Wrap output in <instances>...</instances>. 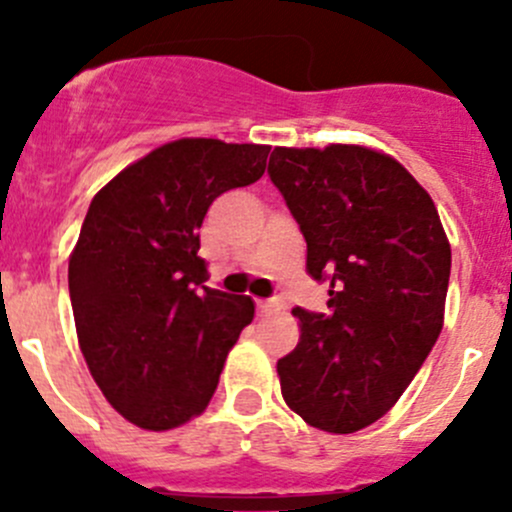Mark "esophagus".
<instances>
[{
    "label": "esophagus",
    "instance_id": "1",
    "mask_svg": "<svg viewBox=\"0 0 512 512\" xmlns=\"http://www.w3.org/2000/svg\"><path fill=\"white\" fill-rule=\"evenodd\" d=\"M277 307H280V304H277L275 299H260V302H257V314H260V317H267V314L277 312Z\"/></svg>",
    "mask_w": 512,
    "mask_h": 512
}]
</instances>
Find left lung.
I'll return each instance as SVG.
<instances>
[{"instance_id": "8db88e82", "label": "left lung", "mask_w": 512, "mask_h": 512, "mask_svg": "<svg viewBox=\"0 0 512 512\" xmlns=\"http://www.w3.org/2000/svg\"><path fill=\"white\" fill-rule=\"evenodd\" d=\"M270 180L329 282V314L294 307L299 344L277 361L282 396L309 426L354 433L379 421L443 327L451 245L431 195L364 146L275 148Z\"/></svg>"}]
</instances>
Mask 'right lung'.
<instances>
[{"label":"right lung","instance_id":"1","mask_svg":"<svg viewBox=\"0 0 512 512\" xmlns=\"http://www.w3.org/2000/svg\"><path fill=\"white\" fill-rule=\"evenodd\" d=\"M270 146L180 138L91 200L69 260L76 334L108 404L146 431L203 414L227 352L255 317L205 287L200 225L218 195L262 178Z\"/></svg>","mask_w":512,"mask_h":512}]
</instances>
